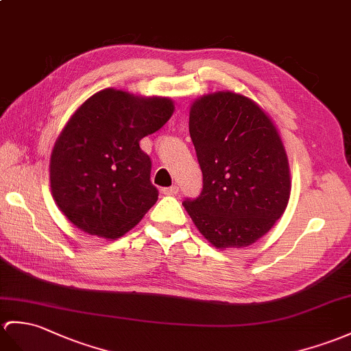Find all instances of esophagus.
<instances>
[{
	"label": "esophagus",
	"instance_id": "1",
	"mask_svg": "<svg viewBox=\"0 0 351 351\" xmlns=\"http://www.w3.org/2000/svg\"><path fill=\"white\" fill-rule=\"evenodd\" d=\"M161 191H162V193H165V194H170V195H172V194H176V193L179 191V186H178V185H172V186H166V189H162Z\"/></svg>",
	"mask_w": 351,
	"mask_h": 351
}]
</instances>
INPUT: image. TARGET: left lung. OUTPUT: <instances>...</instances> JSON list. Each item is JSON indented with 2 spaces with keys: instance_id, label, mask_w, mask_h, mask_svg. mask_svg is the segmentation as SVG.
Segmentation results:
<instances>
[{
  "instance_id": "8db88e82",
  "label": "left lung",
  "mask_w": 351,
  "mask_h": 351,
  "mask_svg": "<svg viewBox=\"0 0 351 351\" xmlns=\"http://www.w3.org/2000/svg\"><path fill=\"white\" fill-rule=\"evenodd\" d=\"M190 136L203 190L184 208L214 247L251 245L271 230L290 197L287 154L275 125L254 101L226 91L193 103Z\"/></svg>"
}]
</instances>
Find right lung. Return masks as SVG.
I'll list each match as a JSON object with an SVG mask.
<instances>
[{
	"label": "right lung",
	"mask_w": 351,
	"mask_h": 351,
	"mask_svg": "<svg viewBox=\"0 0 351 351\" xmlns=\"http://www.w3.org/2000/svg\"><path fill=\"white\" fill-rule=\"evenodd\" d=\"M165 97L103 89L64 127L51 157L56 205L77 229L115 239L134 227L158 199L151 158L138 142L173 113Z\"/></svg>",
	"instance_id": "right-lung-1"
}]
</instances>
